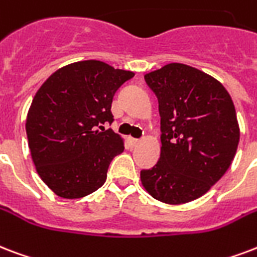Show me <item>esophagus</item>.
Returning <instances> with one entry per match:
<instances>
[{"label": "esophagus", "mask_w": 257, "mask_h": 257, "mask_svg": "<svg viewBox=\"0 0 257 257\" xmlns=\"http://www.w3.org/2000/svg\"><path fill=\"white\" fill-rule=\"evenodd\" d=\"M128 140H129V143H131V146H132V147H136L137 144L140 143V140H139V139H133V137H129Z\"/></svg>", "instance_id": "1"}]
</instances>
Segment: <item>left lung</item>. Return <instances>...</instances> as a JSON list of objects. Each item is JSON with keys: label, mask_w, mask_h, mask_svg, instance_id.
Instances as JSON below:
<instances>
[{"label": "left lung", "mask_w": 257, "mask_h": 257, "mask_svg": "<svg viewBox=\"0 0 257 257\" xmlns=\"http://www.w3.org/2000/svg\"><path fill=\"white\" fill-rule=\"evenodd\" d=\"M159 101L162 152L143 186L158 201L179 205L207 193L232 163L240 140L229 93L213 76L182 63L147 74Z\"/></svg>", "instance_id": "left-lung-1"}]
</instances>
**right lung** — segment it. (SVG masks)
<instances>
[{"instance_id": "add662e5", "label": "right lung", "mask_w": 257, "mask_h": 257, "mask_svg": "<svg viewBox=\"0 0 257 257\" xmlns=\"http://www.w3.org/2000/svg\"><path fill=\"white\" fill-rule=\"evenodd\" d=\"M133 75L83 60L59 68L37 90L25 129L37 174L56 195L82 198L105 183L124 143L103 125L114 121L113 97Z\"/></svg>"}]
</instances>
